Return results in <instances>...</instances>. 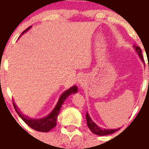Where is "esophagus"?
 <instances>
[{"label": "esophagus", "instance_id": "esophagus-1", "mask_svg": "<svg viewBox=\"0 0 149 149\" xmlns=\"http://www.w3.org/2000/svg\"><path fill=\"white\" fill-rule=\"evenodd\" d=\"M79 84L80 85V86H82V85H84V81H85V78L83 76H81V77H79Z\"/></svg>", "mask_w": 149, "mask_h": 149}]
</instances>
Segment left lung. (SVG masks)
Segmentation results:
<instances>
[{
	"label": "left lung",
	"mask_w": 149,
	"mask_h": 149,
	"mask_svg": "<svg viewBox=\"0 0 149 149\" xmlns=\"http://www.w3.org/2000/svg\"><path fill=\"white\" fill-rule=\"evenodd\" d=\"M134 49L136 50V52L138 54V55L140 56L141 59V61H144L143 60V57H142V52H141V50L140 47H138V46H134ZM86 119H87V127H89V129L91 130V132L97 135H101V136H104V135H108V134H113V133H115L116 131H117V130H120V128H117V129H102L101 127H99L98 126H97L95 123L93 122V120L91 119L90 117L89 114L87 112V114H86Z\"/></svg>",
	"instance_id": "8db88e82"
}]
</instances>
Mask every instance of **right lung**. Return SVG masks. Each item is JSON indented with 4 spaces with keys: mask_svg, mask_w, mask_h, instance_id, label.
<instances>
[{
    "mask_svg": "<svg viewBox=\"0 0 149 149\" xmlns=\"http://www.w3.org/2000/svg\"><path fill=\"white\" fill-rule=\"evenodd\" d=\"M31 28V26L28 27L26 30L23 31L22 33H24L25 32H26L28 29ZM77 92V86H73V87H70V89L65 91V92H63L61 96H60L59 99L57 102L55 107L54 108V109L52 110V112L50 113L49 115L46 116L45 117H43L41 119H31L24 116L23 114H22L21 112H19V109L16 107V105L15 103H13L14 108L16 112L18 113V115L21 117V119L26 123L29 127H31L32 129H33L37 131H40V132H47L50 130H52V128H54L56 126L57 119H58V115L60 112L61 107H62V104L64 103L67 97H69L70 95H72L73 93Z\"/></svg>",
    "mask_w": 149,
    "mask_h": 149,
    "instance_id": "right-lung-1",
    "label": "right lung"
}]
</instances>
